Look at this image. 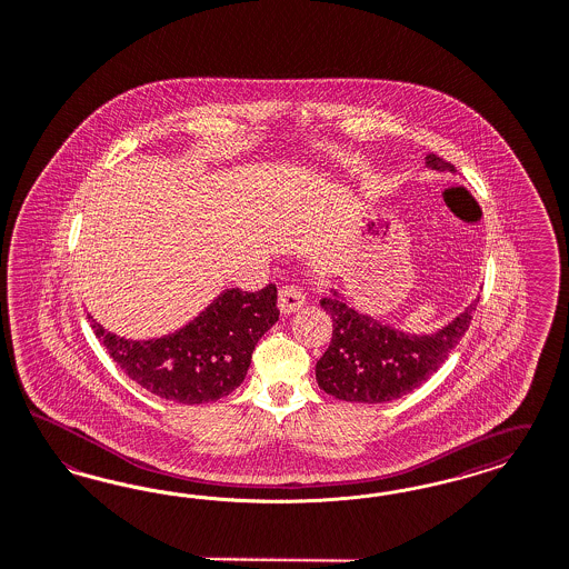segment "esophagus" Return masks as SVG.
I'll list each match as a JSON object with an SVG mask.
<instances>
[{
  "label": "esophagus",
  "mask_w": 569,
  "mask_h": 569,
  "mask_svg": "<svg viewBox=\"0 0 569 569\" xmlns=\"http://www.w3.org/2000/svg\"><path fill=\"white\" fill-rule=\"evenodd\" d=\"M305 302H307V298H305V295H302L296 286H283V288L279 290L277 305H279V311L283 315H292L296 313V311H300V309L305 307Z\"/></svg>",
  "instance_id": "esophagus-1"
}]
</instances>
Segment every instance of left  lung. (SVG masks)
<instances>
[{"mask_svg": "<svg viewBox=\"0 0 569 569\" xmlns=\"http://www.w3.org/2000/svg\"><path fill=\"white\" fill-rule=\"evenodd\" d=\"M427 168L456 172L450 161L432 153L427 156ZM477 302L479 298L437 332L410 333L359 313L333 290L321 298V309L332 315L333 330L328 351L315 366L319 389L357 403H385L412 392L446 363L469 330Z\"/></svg>", "mask_w": 569, "mask_h": 569, "instance_id": "obj_1", "label": "left lung"}]
</instances>
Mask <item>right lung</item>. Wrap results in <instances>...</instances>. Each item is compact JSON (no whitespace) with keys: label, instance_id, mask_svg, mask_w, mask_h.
<instances>
[{"label":"right lung","instance_id":"1","mask_svg":"<svg viewBox=\"0 0 569 569\" xmlns=\"http://www.w3.org/2000/svg\"><path fill=\"white\" fill-rule=\"evenodd\" d=\"M119 368L142 389L184 406L216 401L243 382L256 342L279 319L277 288L260 292L222 290L214 300L177 332L128 340L109 332L88 315Z\"/></svg>","mask_w":569,"mask_h":569}]
</instances>
